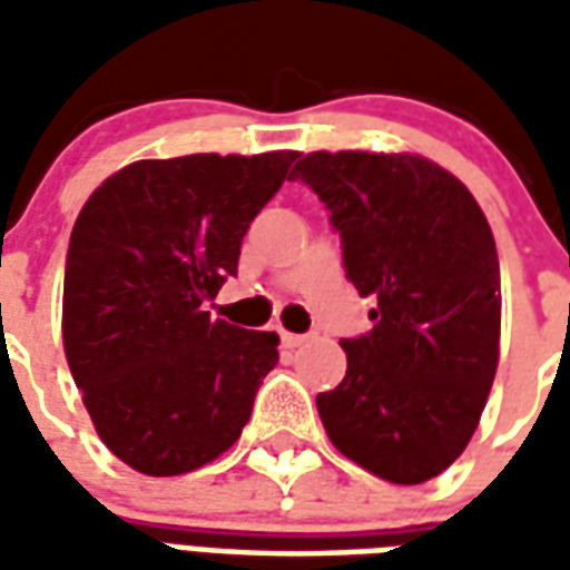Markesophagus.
Instances as JSON below:
<instances>
[{"mask_svg": "<svg viewBox=\"0 0 570 570\" xmlns=\"http://www.w3.org/2000/svg\"><path fill=\"white\" fill-rule=\"evenodd\" d=\"M281 342H284V347H302V345H305V335L281 333Z\"/></svg>", "mask_w": 570, "mask_h": 570, "instance_id": "obj_1", "label": "esophagus"}]
</instances>
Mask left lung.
<instances>
[{"label":"left lung","mask_w":570,"mask_h":570,"mask_svg":"<svg viewBox=\"0 0 570 570\" xmlns=\"http://www.w3.org/2000/svg\"><path fill=\"white\" fill-rule=\"evenodd\" d=\"M293 179L326 204L347 281L375 296L342 338L347 372L317 394L330 440L396 485L440 476L473 436L501 342V268L476 198L421 155L311 151Z\"/></svg>","instance_id":"left-lung-1"}]
</instances>
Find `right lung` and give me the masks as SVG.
I'll return each mask as SVG.
<instances>
[{
	"label": "right lung",
	"instance_id": "obj_1",
	"mask_svg": "<svg viewBox=\"0 0 570 570\" xmlns=\"http://www.w3.org/2000/svg\"><path fill=\"white\" fill-rule=\"evenodd\" d=\"M298 151L134 161L72 225L63 351L106 449L146 476H179L232 449L274 333L213 321L204 302L237 274L249 223Z\"/></svg>",
	"mask_w": 570,
	"mask_h": 570
}]
</instances>
